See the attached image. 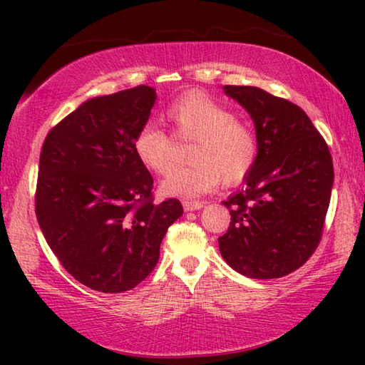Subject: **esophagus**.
Wrapping results in <instances>:
<instances>
[{
  "instance_id": "34e87169",
  "label": "esophagus",
  "mask_w": 365,
  "mask_h": 365,
  "mask_svg": "<svg viewBox=\"0 0 365 365\" xmlns=\"http://www.w3.org/2000/svg\"><path fill=\"white\" fill-rule=\"evenodd\" d=\"M202 207H205V202L202 201H193V200L183 201L185 211H200V209H202Z\"/></svg>"
}]
</instances>
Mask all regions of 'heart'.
Wrapping results in <instances>:
<instances>
[{"instance_id":"1","label":"heart","mask_w":365,"mask_h":365,"mask_svg":"<svg viewBox=\"0 0 365 365\" xmlns=\"http://www.w3.org/2000/svg\"><path fill=\"white\" fill-rule=\"evenodd\" d=\"M165 119L185 138H195L191 164L172 172L160 183L168 196L191 197L217 187L233 185L250 174L257 158V138L248 122L235 119L232 110L200 91L178 98L165 110ZM133 150L140 163L154 174L165 175L175 164L168 133L146 123L137 133Z\"/></svg>"}]
</instances>
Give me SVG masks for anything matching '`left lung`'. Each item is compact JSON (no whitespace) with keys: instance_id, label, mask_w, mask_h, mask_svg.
<instances>
[{"instance_id":"left-lung-1","label":"left lung","mask_w":365,"mask_h":365,"mask_svg":"<svg viewBox=\"0 0 365 365\" xmlns=\"http://www.w3.org/2000/svg\"><path fill=\"white\" fill-rule=\"evenodd\" d=\"M256 128L257 158L245 188L222 202L232 215L219 238L225 262L250 279H280L319 246L333 187L325 140L299 106L257 86L225 85Z\"/></svg>"}]
</instances>
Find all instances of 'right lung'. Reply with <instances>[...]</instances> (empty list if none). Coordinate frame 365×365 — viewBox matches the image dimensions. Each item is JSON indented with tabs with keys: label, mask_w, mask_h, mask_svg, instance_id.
<instances>
[{
	"label": "right lung",
	"mask_w": 365,
	"mask_h": 365,
	"mask_svg": "<svg viewBox=\"0 0 365 365\" xmlns=\"http://www.w3.org/2000/svg\"><path fill=\"white\" fill-rule=\"evenodd\" d=\"M156 103L140 85L85 101L46 135L35 212L49 248L82 285L128 292L159 261L168 228L183 214L175 197L153 201V177L133 150Z\"/></svg>",
	"instance_id": "1"
}]
</instances>
